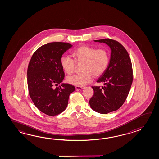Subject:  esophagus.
<instances>
[{"label": "esophagus", "mask_w": 159, "mask_h": 159, "mask_svg": "<svg viewBox=\"0 0 159 159\" xmlns=\"http://www.w3.org/2000/svg\"><path fill=\"white\" fill-rule=\"evenodd\" d=\"M84 88V86H75V89L77 90H82Z\"/></svg>", "instance_id": "34e87169"}]
</instances>
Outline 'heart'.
<instances>
[{"label":"heart","instance_id":"1","mask_svg":"<svg viewBox=\"0 0 159 159\" xmlns=\"http://www.w3.org/2000/svg\"><path fill=\"white\" fill-rule=\"evenodd\" d=\"M74 60L67 56L60 59L61 66L68 75L73 74L77 64L81 65L82 71L78 75L69 76L66 81L77 86H83L92 80L93 75L97 77L102 75L108 66L110 61L108 52L106 49H96L88 45H81L72 52Z\"/></svg>","mask_w":159,"mask_h":159}]
</instances>
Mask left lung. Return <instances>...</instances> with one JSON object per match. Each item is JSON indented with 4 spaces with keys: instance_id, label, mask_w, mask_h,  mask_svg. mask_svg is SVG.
Listing matches in <instances>:
<instances>
[{
    "instance_id": "1",
    "label": "left lung",
    "mask_w": 159,
    "mask_h": 159,
    "mask_svg": "<svg viewBox=\"0 0 159 159\" xmlns=\"http://www.w3.org/2000/svg\"><path fill=\"white\" fill-rule=\"evenodd\" d=\"M94 41L106 43L111 49L108 66L97 81L103 82L104 86H91L94 95L89 101L93 110L106 114L117 110L126 100L133 80L132 63L127 51L118 41L110 39Z\"/></svg>"
}]
</instances>
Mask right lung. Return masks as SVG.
Instances as JSON below:
<instances>
[{
    "mask_svg": "<svg viewBox=\"0 0 159 159\" xmlns=\"http://www.w3.org/2000/svg\"><path fill=\"white\" fill-rule=\"evenodd\" d=\"M73 45L53 42L42 45L34 52L27 69L29 95L34 105L49 116L57 115L68 106L75 86L68 84L58 86L65 77L60 59Z\"/></svg>",
    "mask_w": 159,
    "mask_h": 159,
    "instance_id": "add662e5",
    "label": "right lung"
}]
</instances>
